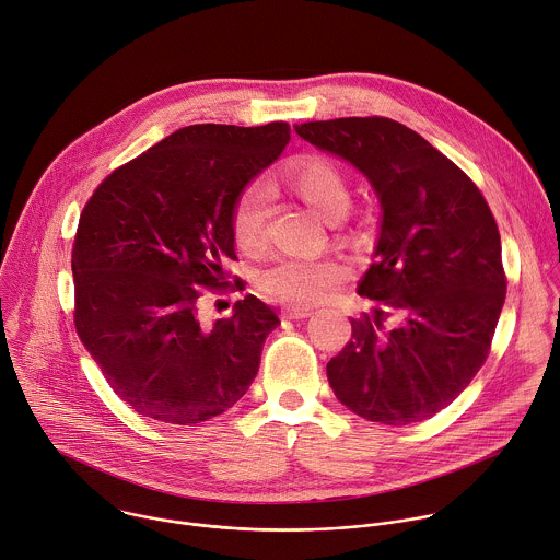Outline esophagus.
<instances>
[{
    "mask_svg": "<svg viewBox=\"0 0 560 560\" xmlns=\"http://www.w3.org/2000/svg\"><path fill=\"white\" fill-rule=\"evenodd\" d=\"M281 314H283V318L299 320V318H307V316H312V310H307V307H285Z\"/></svg>",
    "mask_w": 560,
    "mask_h": 560,
    "instance_id": "esophagus-1",
    "label": "esophagus"
}]
</instances>
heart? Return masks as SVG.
<instances>
[{
  "label": "heart",
  "mask_w": 560,
  "mask_h": 560,
  "mask_svg": "<svg viewBox=\"0 0 560 560\" xmlns=\"http://www.w3.org/2000/svg\"><path fill=\"white\" fill-rule=\"evenodd\" d=\"M290 189L327 222L340 220L349 209V186L338 166L318 155L299 158L285 171ZM268 202L259 186H246L233 209V242L240 253L255 257L266 246ZM349 279L345 261L334 257H283L261 272L266 294L288 305H314L334 294Z\"/></svg>",
  "instance_id": "b5f03b06"
}]
</instances>
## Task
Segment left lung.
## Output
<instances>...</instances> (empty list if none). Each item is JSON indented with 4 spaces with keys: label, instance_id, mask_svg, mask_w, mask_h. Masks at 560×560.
Here are the masks:
<instances>
[{
    "label": "left lung",
    "instance_id": "1",
    "mask_svg": "<svg viewBox=\"0 0 560 560\" xmlns=\"http://www.w3.org/2000/svg\"><path fill=\"white\" fill-rule=\"evenodd\" d=\"M296 133L362 171L383 209L358 285L381 307L351 318L349 342L327 362L329 387L369 422L429 420L490 353L508 285L494 215L453 160L398 120H314Z\"/></svg>",
    "mask_w": 560,
    "mask_h": 560
}]
</instances>
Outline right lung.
<instances>
[{
  "mask_svg": "<svg viewBox=\"0 0 560 560\" xmlns=\"http://www.w3.org/2000/svg\"><path fill=\"white\" fill-rule=\"evenodd\" d=\"M290 142L261 127L189 125L114 168L88 200L72 246L74 327L114 394L162 424L194 427L253 385L277 314L255 294L205 327L202 290L242 292L233 209Z\"/></svg>",
  "mask_w": 560,
  "mask_h": 560,
  "instance_id": "right-lung-1",
  "label": "right lung"
}]
</instances>
